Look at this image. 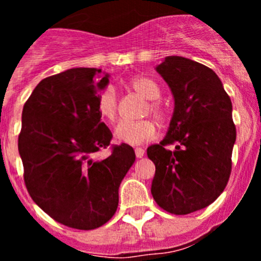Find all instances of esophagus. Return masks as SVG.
I'll return each instance as SVG.
<instances>
[{
  "label": "esophagus",
  "instance_id": "obj_1",
  "mask_svg": "<svg viewBox=\"0 0 261 261\" xmlns=\"http://www.w3.org/2000/svg\"><path fill=\"white\" fill-rule=\"evenodd\" d=\"M135 153H136V156H137V158H142V156L145 155V150L142 149V147H136Z\"/></svg>",
  "mask_w": 261,
  "mask_h": 261
}]
</instances>
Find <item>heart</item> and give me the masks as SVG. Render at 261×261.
<instances>
[{"instance_id":"1","label":"heart","mask_w":261,"mask_h":261,"mask_svg":"<svg viewBox=\"0 0 261 261\" xmlns=\"http://www.w3.org/2000/svg\"><path fill=\"white\" fill-rule=\"evenodd\" d=\"M130 86L145 99L150 100L146 111L150 112L158 121H163L166 117L165 108L156 102L161 96V89L153 80L147 77H136L130 81ZM98 110L108 121H114L117 115V95L116 90L112 86H107L98 98ZM155 136V124L151 120L140 121H121L115 128V137L120 142L128 145H141L150 141Z\"/></svg>"}]
</instances>
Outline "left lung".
<instances>
[{"label": "left lung", "mask_w": 261, "mask_h": 261, "mask_svg": "<svg viewBox=\"0 0 261 261\" xmlns=\"http://www.w3.org/2000/svg\"><path fill=\"white\" fill-rule=\"evenodd\" d=\"M155 70L171 90L174 112L165 138L147 147L155 165L151 195L166 212L181 216L211 205L229 181L237 138L232 105L218 75L200 62L167 56Z\"/></svg>", "instance_id": "1"}]
</instances>
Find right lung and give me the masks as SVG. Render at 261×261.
<instances>
[{
    "instance_id": "obj_1",
    "label": "right lung",
    "mask_w": 261,
    "mask_h": 261,
    "mask_svg": "<svg viewBox=\"0 0 261 261\" xmlns=\"http://www.w3.org/2000/svg\"><path fill=\"white\" fill-rule=\"evenodd\" d=\"M102 69L73 68L44 78L22 112L18 150L32 200L62 225L100 227L119 205V187L136 154L126 144L107 149L112 133L98 110L110 84Z\"/></svg>"
}]
</instances>
